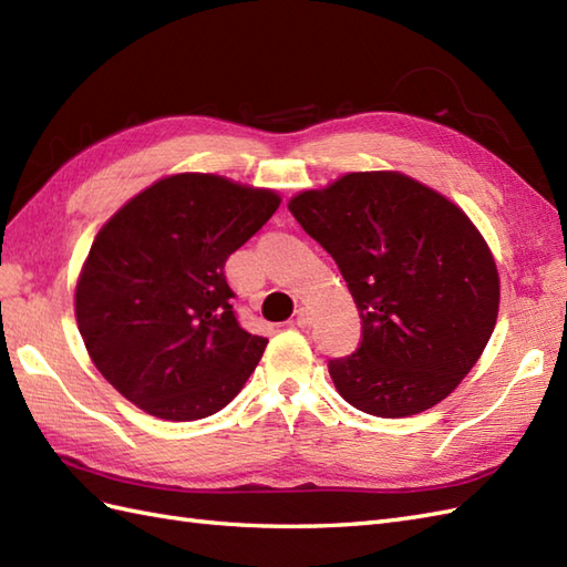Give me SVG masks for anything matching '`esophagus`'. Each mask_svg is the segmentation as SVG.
<instances>
[{"label": "esophagus", "mask_w": 567, "mask_h": 567, "mask_svg": "<svg viewBox=\"0 0 567 567\" xmlns=\"http://www.w3.org/2000/svg\"><path fill=\"white\" fill-rule=\"evenodd\" d=\"M311 321H313V311H311L309 307H301V309L297 311L295 326H299V328H307V326H311Z\"/></svg>", "instance_id": "esophagus-1"}]
</instances>
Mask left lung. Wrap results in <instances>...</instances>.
Segmentation results:
<instances>
[{
    "instance_id": "8db88e82",
    "label": "left lung",
    "mask_w": 567,
    "mask_h": 567,
    "mask_svg": "<svg viewBox=\"0 0 567 567\" xmlns=\"http://www.w3.org/2000/svg\"><path fill=\"white\" fill-rule=\"evenodd\" d=\"M336 258L361 316L357 352L330 359L338 393L385 419L445 400L496 328L501 282L455 203L400 172H352L289 200Z\"/></svg>"
}]
</instances>
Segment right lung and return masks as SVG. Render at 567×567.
<instances>
[{"instance_id": "1", "label": "right lung", "mask_w": 567, "mask_h": 567, "mask_svg": "<svg viewBox=\"0 0 567 567\" xmlns=\"http://www.w3.org/2000/svg\"><path fill=\"white\" fill-rule=\"evenodd\" d=\"M280 206L270 188L184 172L155 182L97 231L76 285L93 364L136 408L167 422L220 412L268 340L246 332L227 258Z\"/></svg>"}]
</instances>
